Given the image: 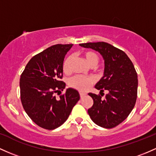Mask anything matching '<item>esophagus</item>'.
I'll list each match as a JSON object with an SVG mask.
<instances>
[{
  "mask_svg": "<svg viewBox=\"0 0 156 156\" xmlns=\"http://www.w3.org/2000/svg\"><path fill=\"white\" fill-rule=\"evenodd\" d=\"M85 95H86L85 93H83V92H80V97H81V98H83V96H85Z\"/></svg>",
  "mask_w": 156,
  "mask_h": 156,
  "instance_id": "obj_1",
  "label": "esophagus"
}]
</instances>
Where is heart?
<instances>
[{"label": "heart", "instance_id": "heart-1", "mask_svg": "<svg viewBox=\"0 0 156 156\" xmlns=\"http://www.w3.org/2000/svg\"><path fill=\"white\" fill-rule=\"evenodd\" d=\"M83 56H84L87 62L91 66H96L98 63L99 62V60H100L98 54L92 50L85 51L83 52ZM73 59V55H69L65 58L64 64H63V70H64V73H69ZM93 83L94 79L91 77H85L82 76V75H75V76L70 78L68 81V84L70 87L81 92L86 91Z\"/></svg>", "mask_w": 156, "mask_h": 156}]
</instances>
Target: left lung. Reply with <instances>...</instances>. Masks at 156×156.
<instances>
[{
	"label": "left lung",
	"instance_id": "left-lung-1",
	"mask_svg": "<svg viewBox=\"0 0 156 156\" xmlns=\"http://www.w3.org/2000/svg\"><path fill=\"white\" fill-rule=\"evenodd\" d=\"M100 52L105 63L104 74L95 88L101 95L89 93L93 105L88 114L97 125L113 128L128 117L136 104L138 93V75L133 62L124 51L106 42L80 44ZM104 91H109L102 98Z\"/></svg>",
	"mask_w": 156,
	"mask_h": 156
}]
</instances>
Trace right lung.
<instances>
[{
	"mask_svg": "<svg viewBox=\"0 0 156 156\" xmlns=\"http://www.w3.org/2000/svg\"><path fill=\"white\" fill-rule=\"evenodd\" d=\"M73 44H56L35 55L20 75V101L25 112L37 126L54 129L62 125L79 101L78 92L69 88L57 99L56 92L64 90L63 63Z\"/></svg>",
	"mask_w": 156,
	"mask_h": 156,
	"instance_id": "add662e5",
	"label": "right lung"
}]
</instances>
